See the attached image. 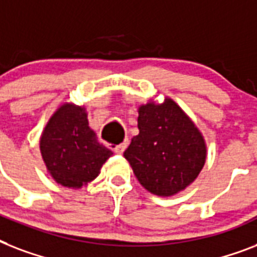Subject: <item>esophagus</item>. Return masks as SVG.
Segmentation results:
<instances>
[{
	"label": "esophagus",
	"mask_w": 257,
	"mask_h": 257,
	"mask_svg": "<svg viewBox=\"0 0 257 257\" xmlns=\"http://www.w3.org/2000/svg\"><path fill=\"white\" fill-rule=\"evenodd\" d=\"M126 147H128V140H124L122 143H121V144L113 145L112 149L114 153H118V155H121V153L124 152L125 149H126Z\"/></svg>",
	"instance_id": "34e87169"
}]
</instances>
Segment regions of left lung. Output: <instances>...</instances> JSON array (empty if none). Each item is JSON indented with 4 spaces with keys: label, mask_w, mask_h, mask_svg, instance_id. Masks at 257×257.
Segmentation results:
<instances>
[{
    "label": "left lung",
    "mask_w": 257,
    "mask_h": 257,
    "mask_svg": "<svg viewBox=\"0 0 257 257\" xmlns=\"http://www.w3.org/2000/svg\"><path fill=\"white\" fill-rule=\"evenodd\" d=\"M139 135L124 157L145 189L171 196L199 176L207 156L203 136L175 101L139 109Z\"/></svg>",
    "instance_id": "1"
}]
</instances>
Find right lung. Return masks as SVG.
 <instances>
[{"label": "right lung", "instance_id": "1", "mask_svg": "<svg viewBox=\"0 0 257 257\" xmlns=\"http://www.w3.org/2000/svg\"><path fill=\"white\" fill-rule=\"evenodd\" d=\"M42 159L62 187L81 188L96 179L112 151L88 126L85 109L65 104L49 120L40 141Z\"/></svg>", "mask_w": 257, "mask_h": 257}]
</instances>
